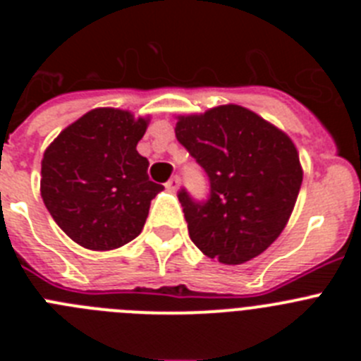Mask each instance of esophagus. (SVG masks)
<instances>
[{
	"label": "esophagus",
	"mask_w": 361,
	"mask_h": 361,
	"mask_svg": "<svg viewBox=\"0 0 361 361\" xmlns=\"http://www.w3.org/2000/svg\"><path fill=\"white\" fill-rule=\"evenodd\" d=\"M178 186H180V178L175 175V177H171L168 183H166V190L170 191V193H175V191L178 190Z\"/></svg>",
	"instance_id": "esophagus-1"
}]
</instances>
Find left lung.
Listing matches in <instances>:
<instances>
[{
  "mask_svg": "<svg viewBox=\"0 0 361 361\" xmlns=\"http://www.w3.org/2000/svg\"><path fill=\"white\" fill-rule=\"evenodd\" d=\"M175 135L209 178L208 202L178 193L193 244L228 266L264 253L288 226L304 178L291 137L238 104L178 116Z\"/></svg>",
  "mask_w": 361,
  "mask_h": 361,
  "instance_id": "obj_1",
  "label": "left lung"
}]
</instances>
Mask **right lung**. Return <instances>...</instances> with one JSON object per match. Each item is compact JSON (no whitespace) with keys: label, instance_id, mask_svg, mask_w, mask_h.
<instances>
[{"label":"right lung","instance_id":"1","mask_svg":"<svg viewBox=\"0 0 361 361\" xmlns=\"http://www.w3.org/2000/svg\"><path fill=\"white\" fill-rule=\"evenodd\" d=\"M149 116L94 108L68 124L44 149L41 197L56 224L75 244L111 251L145 228L152 199L162 191L137 152Z\"/></svg>","mask_w":361,"mask_h":361}]
</instances>
